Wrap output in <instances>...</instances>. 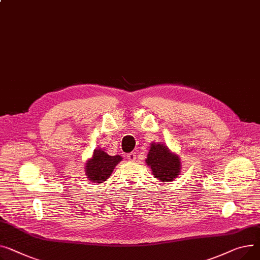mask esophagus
Listing matches in <instances>:
<instances>
[{"label":"esophagus","mask_w":260,"mask_h":260,"mask_svg":"<svg viewBox=\"0 0 260 260\" xmlns=\"http://www.w3.org/2000/svg\"><path fill=\"white\" fill-rule=\"evenodd\" d=\"M126 158H127V160H129V161H135L136 160V158H137V153H136V151H132V152H129V153H127V155H126Z\"/></svg>","instance_id":"1"}]
</instances>
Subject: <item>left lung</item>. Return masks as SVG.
I'll list each match as a JSON object with an SVG mask.
<instances>
[{
	"mask_svg": "<svg viewBox=\"0 0 260 260\" xmlns=\"http://www.w3.org/2000/svg\"><path fill=\"white\" fill-rule=\"evenodd\" d=\"M146 164L150 167L152 175L161 182L176 180L180 175L181 161L177 153L162 143H151L147 153Z\"/></svg>",
	"mask_w": 260,
	"mask_h": 260,
	"instance_id": "left-lung-1",
	"label": "left lung"
}]
</instances>
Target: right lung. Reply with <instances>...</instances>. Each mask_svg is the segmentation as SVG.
Masks as SVG:
<instances>
[{
    "label": "right lung",
    "instance_id": "add662e5",
    "mask_svg": "<svg viewBox=\"0 0 260 260\" xmlns=\"http://www.w3.org/2000/svg\"><path fill=\"white\" fill-rule=\"evenodd\" d=\"M122 160L121 155H110L101 148L94 150L93 157L85 163V176L96 184L103 183L110 178L115 166Z\"/></svg>",
    "mask_w": 260,
    "mask_h": 260
}]
</instances>
